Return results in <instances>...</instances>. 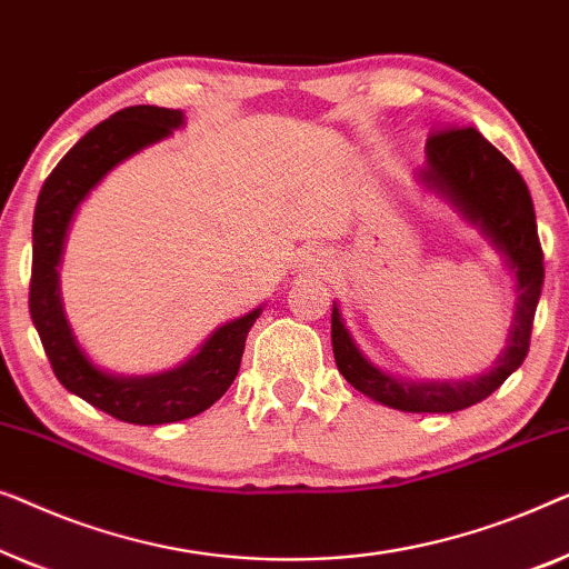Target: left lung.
<instances>
[{
	"mask_svg": "<svg viewBox=\"0 0 569 569\" xmlns=\"http://www.w3.org/2000/svg\"><path fill=\"white\" fill-rule=\"evenodd\" d=\"M415 182L441 198L487 239L513 278V322L506 348L490 371L469 379H405L368 358L350 335L338 301L332 303V353L340 373L373 402L402 412H459L482 402L523 363L531 340L536 303L543 283V254L536 234L533 201L513 164L475 128H451L430 136L426 164Z\"/></svg>",
	"mask_w": 569,
	"mask_h": 569,
	"instance_id": "1",
	"label": "left lung"
}]
</instances>
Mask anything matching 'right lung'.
<instances>
[{"instance_id": "add662e5", "label": "right lung", "mask_w": 569, "mask_h": 569, "mask_svg": "<svg viewBox=\"0 0 569 569\" xmlns=\"http://www.w3.org/2000/svg\"><path fill=\"white\" fill-rule=\"evenodd\" d=\"M186 126L182 110L133 106L84 133L43 182L33 216V276L30 317L56 379L71 395L133 426H164L208 410L237 379L244 340L262 307L231 319L208 335L193 356L159 373L126 376L100 368L79 346L61 301V258L79 206L126 159L170 139Z\"/></svg>"}]
</instances>
